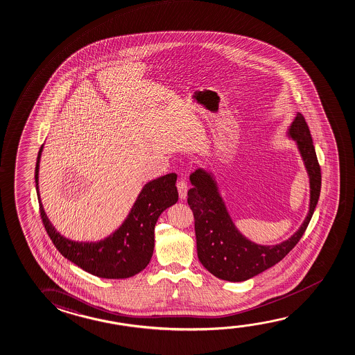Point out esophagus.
<instances>
[{"label": "esophagus", "mask_w": 355, "mask_h": 355, "mask_svg": "<svg viewBox=\"0 0 355 355\" xmlns=\"http://www.w3.org/2000/svg\"><path fill=\"white\" fill-rule=\"evenodd\" d=\"M177 189H178V194L180 198L183 200L187 198V193H188V184L184 180H180L177 182Z\"/></svg>", "instance_id": "34e87169"}]
</instances>
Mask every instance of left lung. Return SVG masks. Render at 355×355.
Masks as SVG:
<instances>
[{"label":"left lung","mask_w":355,"mask_h":355,"mask_svg":"<svg viewBox=\"0 0 355 355\" xmlns=\"http://www.w3.org/2000/svg\"><path fill=\"white\" fill-rule=\"evenodd\" d=\"M287 134L295 140L308 172L310 204L300 228L284 242L260 245L249 241L232 221L214 175L198 168L189 177L193 188L188 191V204L196 221L198 257L202 266L217 278L242 282L272 268L297 245L313 217L321 191V170L311 134L302 113H297Z\"/></svg>","instance_id":"8db88e82"}]
</instances>
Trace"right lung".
Masks as SVG:
<instances>
[{
  "label": "right lung",
  "mask_w": 355,
  "mask_h": 355,
  "mask_svg": "<svg viewBox=\"0 0 355 355\" xmlns=\"http://www.w3.org/2000/svg\"><path fill=\"white\" fill-rule=\"evenodd\" d=\"M44 145L39 150L35 167V187L40 215L57 250L78 268L100 278L121 279L143 271L153 257L154 230L159 215L178 201L177 175H162L143 187L132 210L119 230L98 242H76L61 236L52 226L39 194V166Z\"/></svg>",
  "instance_id": "right-lung-1"
}]
</instances>
